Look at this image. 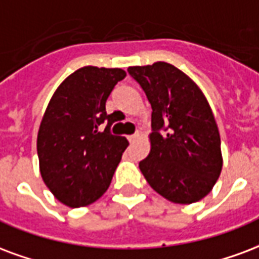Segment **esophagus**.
Here are the masks:
<instances>
[{"instance_id": "34e87169", "label": "esophagus", "mask_w": 259, "mask_h": 259, "mask_svg": "<svg viewBox=\"0 0 259 259\" xmlns=\"http://www.w3.org/2000/svg\"><path fill=\"white\" fill-rule=\"evenodd\" d=\"M139 139V135H133V136H127V140H129V143H133L136 140Z\"/></svg>"}]
</instances>
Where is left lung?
<instances>
[{"mask_svg": "<svg viewBox=\"0 0 259 259\" xmlns=\"http://www.w3.org/2000/svg\"><path fill=\"white\" fill-rule=\"evenodd\" d=\"M127 71L152 107L151 151L140 162L141 173L170 202H199L222 170L220 132L206 96L185 72L164 61Z\"/></svg>", "mask_w": 259, "mask_h": 259, "instance_id": "obj_1", "label": "left lung"}]
</instances>
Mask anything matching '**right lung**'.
Listing matches in <instances>:
<instances>
[{
  "instance_id": "right-lung-1",
  "label": "right lung",
  "mask_w": 259,
  "mask_h": 259,
  "mask_svg": "<svg viewBox=\"0 0 259 259\" xmlns=\"http://www.w3.org/2000/svg\"><path fill=\"white\" fill-rule=\"evenodd\" d=\"M122 68L86 66L61 82L37 136L39 171L53 196L68 207L96 202L108 189L127 140L110 135L105 101L122 81ZM109 120L100 132V124Z\"/></svg>"
}]
</instances>
